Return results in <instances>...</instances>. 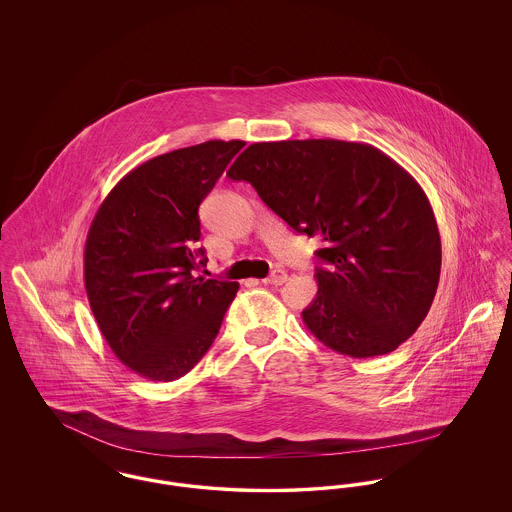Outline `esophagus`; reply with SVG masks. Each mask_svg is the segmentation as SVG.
I'll return each instance as SVG.
<instances>
[{
	"instance_id": "34e87169",
	"label": "esophagus",
	"mask_w": 512,
	"mask_h": 512,
	"mask_svg": "<svg viewBox=\"0 0 512 512\" xmlns=\"http://www.w3.org/2000/svg\"><path fill=\"white\" fill-rule=\"evenodd\" d=\"M286 280H288V272L282 270V268H278V270H274L268 278H265L263 282H265V284H272V286H282Z\"/></svg>"
}]
</instances>
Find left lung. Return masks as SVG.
I'll list each match as a JSON object with an SVG mask.
<instances>
[{
    "instance_id": "obj_1",
    "label": "left lung",
    "mask_w": 512,
    "mask_h": 512,
    "mask_svg": "<svg viewBox=\"0 0 512 512\" xmlns=\"http://www.w3.org/2000/svg\"><path fill=\"white\" fill-rule=\"evenodd\" d=\"M226 176L249 182L297 234L318 236V292L301 313L355 359L409 340L438 290L441 240L418 182L386 153L341 140L251 144Z\"/></svg>"
}]
</instances>
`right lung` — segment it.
Segmentation results:
<instances>
[{
	"label": "right lung",
	"mask_w": 512,
	"mask_h": 512,
	"mask_svg": "<svg viewBox=\"0 0 512 512\" xmlns=\"http://www.w3.org/2000/svg\"><path fill=\"white\" fill-rule=\"evenodd\" d=\"M244 146L211 140L153 157L122 178L92 220L84 249L92 313L117 359L147 380L188 374L240 288L192 270L207 263L194 249L197 209Z\"/></svg>",
	"instance_id": "add662e5"
}]
</instances>
